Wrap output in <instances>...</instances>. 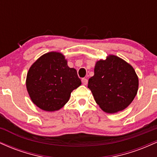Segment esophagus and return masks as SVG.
Listing matches in <instances>:
<instances>
[{"instance_id": "34e87169", "label": "esophagus", "mask_w": 157, "mask_h": 157, "mask_svg": "<svg viewBox=\"0 0 157 157\" xmlns=\"http://www.w3.org/2000/svg\"><path fill=\"white\" fill-rule=\"evenodd\" d=\"M81 80H82V84L85 85V86H86V85L88 84V80L86 78H82Z\"/></svg>"}]
</instances>
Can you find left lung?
<instances>
[{
	"mask_svg": "<svg viewBox=\"0 0 157 157\" xmlns=\"http://www.w3.org/2000/svg\"><path fill=\"white\" fill-rule=\"evenodd\" d=\"M138 86L134 68L120 57L109 55L106 60L97 62L94 75L89 79L88 88L104 111L116 113L130 105Z\"/></svg>",
	"mask_w": 157,
	"mask_h": 157,
	"instance_id": "left-lung-1",
	"label": "left lung"
}]
</instances>
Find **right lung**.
<instances>
[{"label": "right lung", "mask_w": 157, "mask_h": 157, "mask_svg": "<svg viewBox=\"0 0 157 157\" xmlns=\"http://www.w3.org/2000/svg\"><path fill=\"white\" fill-rule=\"evenodd\" d=\"M80 85L76 69L68 67L64 56L59 52L41 56L30 67L26 77L30 98L46 111L61 109L68 101L71 91Z\"/></svg>", "instance_id": "add662e5"}]
</instances>
